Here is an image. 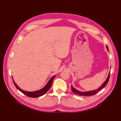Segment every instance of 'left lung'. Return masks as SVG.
Listing matches in <instances>:
<instances>
[{
  "instance_id": "8db88e82",
  "label": "left lung",
  "mask_w": 121,
  "mask_h": 121,
  "mask_svg": "<svg viewBox=\"0 0 121 121\" xmlns=\"http://www.w3.org/2000/svg\"><path fill=\"white\" fill-rule=\"evenodd\" d=\"M107 49L109 50L107 46ZM110 72L109 74V75L108 76L107 79H106V81L104 82V83L102 84V85L99 88H98V89L96 90V91H88V92H81L79 91H77L76 89H75V88H74L73 87H72V91H73V92L74 93H75L76 94H78V95H81V96H92V95H94L96 94L97 92H98L99 91H101V90L104 88V87L106 86V85L107 84V83H108L109 79L110 78Z\"/></svg>"
}]
</instances>
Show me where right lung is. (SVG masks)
<instances>
[{
    "mask_svg": "<svg viewBox=\"0 0 121 121\" xmlns=\"http://www.w3.org/2000/svg\"><path fill=\"white\" fill-rule=\"evenodd\" d=\"M55 75L53 76L52 78L50 79L49 81L48 82L47 85H46L43 87V89L39 90V91H33V92H29V91H23V90L20 89L19 87L17 86V85L15 83V82H14L13 80V82L14 85L17 87V88L19 90V91L22 92L23 94L30 97L37 98V97H39L43 96V95L46 94L48 90L50 88L51 85H52V81L53 80L54 78H55Z\"/></svg>",
    "mask_w": 121,
    "mask_h": 121,
    "instance_id": "right-lung-1",
    "label": "right lung"
}]
</instances>
